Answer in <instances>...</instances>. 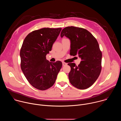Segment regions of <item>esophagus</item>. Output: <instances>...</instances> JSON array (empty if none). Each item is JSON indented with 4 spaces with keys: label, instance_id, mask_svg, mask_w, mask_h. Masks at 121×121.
Listing matches in <instances>:
<instances>
[{
    "label": "esophagus",
    "instance_id": "esophagus-1",
    "mask_svg": "<svg viewBox=\"0 0 121 121\" xmlns=\"http://www.w3.org/2000/svg\"><path fill=\"white\" fill-rule=\"evenodd\" d=\"M62 65H63V66H65V65H67V63H65V62H63V63H62Z\"/></svg>",
    "mask_w": 121,
    "mask_h": 121
}]
</instances>
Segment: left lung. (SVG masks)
I'll return each instance as SVG.
<instances>
[{
  "instance_id": "obj_1",
  "label": "left lung",
  "mask_w": 121,
  "mask_h": 121,
  "mask_svg": "<svg viewBox=\"0 0 121 121\" xmlns=\"http://www.w3.org/2000/svg\"><path fill=\"white\" fill-rule=\"evenodd\" d=\"M60 36L70 40V55L78 56L81 59L78 66L75 63L68 64L71 67L68 74L70 83L80 90L90 87L101 70L102 53L97 40L87 30L74 26L63 29Z\"/></svg>"
}]
</instances>
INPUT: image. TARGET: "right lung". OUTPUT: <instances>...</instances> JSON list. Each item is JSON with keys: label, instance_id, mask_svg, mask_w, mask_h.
Masks as SVG:
<instances>
[{"label": "right lung", "instance_id": "obj_1", "mask_svg": "<svg viewBox=\"0 0 121 121\" xmlns=\"http://www.w3.org/2000/svg\"><path fill=\"white\" fill-rule=\"evenodd\" d=\"M61 30L44 28L34 30L23 41L20 51L22 70L31 85L38 90L51 88L62 67L61 61L53 63L46 59Z\"/></svg>", "mask_w": 121, "mask_h": 121}]
</instances>
